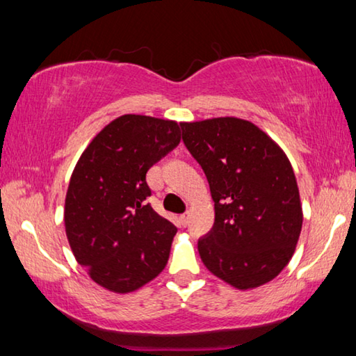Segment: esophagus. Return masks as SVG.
<instances>
[{"label":"esophagus","instance_id":"34e87169","mask_svg":"<svg viewBox=\"0 0 356 356\" xmlns=\"http://www.w3.org/2000/svg\"><path fill=\"white\" fill-rule=\"evenodd\" d=\"M188 220H190V213H188V212H186V213H184L182 216H180V221H182V225H184V226L188 225Z\"/></svg>","mask_w":356,"mask_h":356}]
</instances>
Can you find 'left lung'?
Listing matches in <instances>:
<instances>
[{
    "label": "left lung",
    "instance_id": "left-lung-1",
    "mask_svg": "<svg viewBox=\"0 0 356 356\" xmlns=\"http://www.w3.org/2000/svg\"><path fill=\"white\" fill-rule=\"evenodd\" d=\"M182 140L215 202L213 227L197 240L204 265L242 291L272 281L291 261L303 225L291 161L265 131L238 118L184 122Z\"/></svg>",
    "mask_w": 356,
    "mask_h": 356
}]
</instances>
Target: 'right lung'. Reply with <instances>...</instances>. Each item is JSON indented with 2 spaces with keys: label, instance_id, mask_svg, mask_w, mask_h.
Returning a JSON list of instances; mask_svg holds the SVG:
<instances>
[{
  "label": "right lung",
  "instance_id": "obj_1",
  "mask_svg": "<svg viewBox=\"0 0 356 356\" xmlns=\"http://www.w3.org/2000/svg\"><path fill=\"white\" fill-rule=\"evenodd\" d=\"M180 125L124 114L89 143L72 172L65 234L76 262L108 291L134 292L166 267L177 227L146 202V174L180 143Z\"/></svg>",
  "mask_w": 356,
  "mask_h": 356
}]
</instances>
